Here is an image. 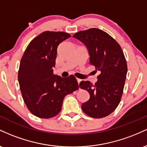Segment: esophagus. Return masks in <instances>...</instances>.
Instances as JSON below:
<instances>
[{
	"label": "esophagus",
	"mask_w": 147,
	"mask_h": 147,
	"mask_svg": "<svg viewBox=\"0 0 147 147\" xmlns=\"http://www.w3.org/2000/svg\"><path fill=\"white\" fill-rule=\"evenodd\" d=\"M77 82H78V84H79V83H80V82H82V79H80L77 78Z\"/></svg>",
	"instance_id": "esophagus-1"
}]
</instances>
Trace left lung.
I'll return each mask as SVG.
<instances>
[{"instance_id":"1","label":"left lung","mask_w":147,"mask_h":147,"mask_svg":"<svg viewBox=\"0 0 147 147\" xmlns=\"http://www.w3.org/2000/svg\"><path fill=\"white\" fill-rule=\"evenodd\" d=\"M73 37L84 43L90 55V63L100 72L98 81L92 84L82 81L79 87L87 90L90 99L82 105L87 115L102 118L115 110L122 98L127 63L119 43L109 34L97 28L83 30Z\"/></svg>"}]
</instances>
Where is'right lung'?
Returning a JSON list of instances; mask_svg holds the SVG:
<instances>
[{
	"mask_svg": "<svg viewBox=\"0 0 147 147\" xmlns=\"http://www.w3.org/2000/svg\"><path fill=\"white\" fill-rule=\"evenodd\" d=\"M63 32L45 31L31 41L20 62L18 80L25 105L34 115L43 119L56 116L64 97L78 90L75 76H55L57 48L70 37Z\"/></svg>",
	"mask_w": 147,
	"mask_h": 147,
	"instance_id": "add662e5",
	"label": "right lung"
}]
</instances>
